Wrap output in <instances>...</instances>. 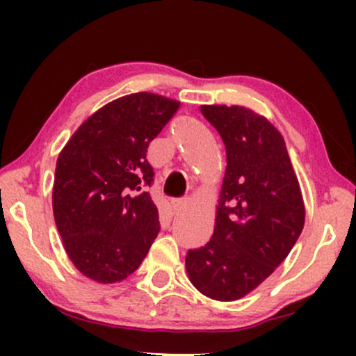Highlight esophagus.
<instances>
[{
  "label": "esophagus",
  "mask_w": 356,
  "mask_h": 356,
  "mask_svg": "<svg viewBox=\"0 0 356 356\" xmlns=\"http://www.w3.org/2000/svg\"><path fill=\"white\" fill-rule=\"evenodd\" d=\"M163 181L165 179L172 178L175 184H178V186H184V183H188V177L186 173L181 172V170H177V168H165L163 170Z\"/></svg>",
  "instance_id": "obj_1"
}]
</instances>
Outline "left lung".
I'll use <instances>...</instances> for the list:
<instances>
[{
    "mask_svg": "<svg viewBox=\"0 0 356 356\" xmlns=\"http://www.w3.org/2000/svg\"><path fill=\"white\" fill-rule=\"evenodd\" d=\"M179 102L138 92L89 116L56 160L53 216L76 269L99 284L124 280L159 235V211L145 186V152Z\"/></svg>",
    "mask_w": 356,
    "mask_h": 356,
    "instance_id": "1",
    "label": "left lung"
}]
</instances>
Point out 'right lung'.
I'll return each instance as SVG.
<instances>
[{"label":"right lung","mask_w":356,"mask_h":356,"mask_svg":"<svg viewBox=\"0 0 356 356\" xmlns=\"http://www.w3.org/2000/svg\"><path fill=\"white\" fill-rule=\"evenodd\" d=\"M206 118L227 147L213 235L189 250L186 272L202 295L235 301L259 286L295 246L305 204L284 140L264 116L216 105Z\"/></svg>","instance_id":"1"}]
</instances>
